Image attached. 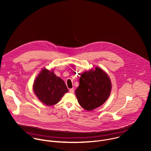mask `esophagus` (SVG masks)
<instances>
[{"mask_svg":"<svg viewBox=\"0 0 151 151\" xmlns=\"http://www.w3.org/2000/svg\"><path fill=\"white\" fill-rule=\"evenodd\" d=\"M69 92L71 93H74V89H73V88L70 89H69Z\"/></svg>","mask_w":151,"mask_h":151,"instance_id":"obj_1","label":"esophagus"}]
</instances>
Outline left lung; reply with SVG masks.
Here are the masks:
<instances>
[{"instance_id":"8db88e82","label":"left lung","mask_w":151,"mask_h":151,"mask_svg":"<svg viewBox=\"0 0 151 151\" xmlns=\"http://www.w3.org/2000/svg\"><path fill=\"white\" fill-rule=\"evenodd\" d=\"M111 83L108 75L99 67L83 73L75 93L79 104L91 111L101 106L109 98Z\"/></svg>"}]
</instances>
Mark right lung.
I'll list each match as a JSON object with an SVG mask.
<instances>
[{
    "instance_id": "1",
    "label": "right lung",
    "mask_w": 151,
    "mask_h": 151,
    "mask_svg": "<svg viewBox=\"0 0 151 151\" xmlns=\"http://www.w3.org/2000/svg\"><path fill=\"white\" fill-rule=\"evenodd\" d=\"M33 91L41 102L47 106H52L60 101L68 89L64 81L52 70L44 68L34 82Z\"/></svg>"
}]
</instances>
